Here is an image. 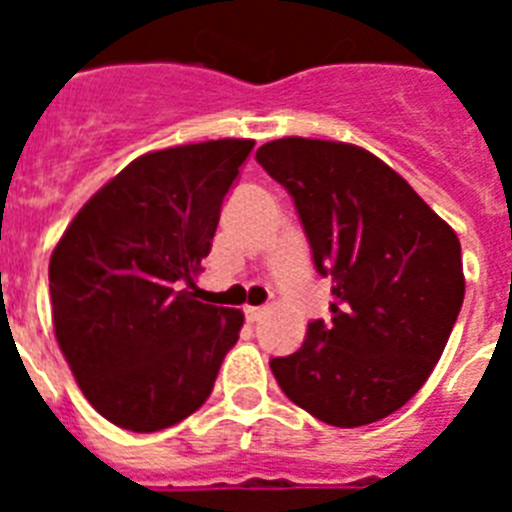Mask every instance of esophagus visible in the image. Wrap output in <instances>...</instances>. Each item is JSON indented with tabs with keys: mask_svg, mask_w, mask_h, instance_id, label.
Listing matches in <instances>:
<instances>
[{
	"mask_svg": "<svg viewBox=\"0 0 512 512\" xmlns=\"http://www.w3.org/2000/svg\"><path fill=\"white\" fill-rule=\"evenodd\" d=\"M266 315V307H246V320L248 323H259Z\"/></svg>",
	"mask_w": 512,
	"mask_h": 512,
	"instance_id": "esophagus-1",
	"label": "esophagus"
}]
</instances>
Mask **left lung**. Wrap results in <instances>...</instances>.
Here are the masks:
<instances>
[{"label": "left lung", "instance_id": "8db88e82", "mask_svg": "<svg viewBox=\"0 0 512 512\" xmlns=\"http://www.w3.org/2000/svg\"><path fill=\"white\" fill-rule=\"evenodd\" d=\"M256 161L295 200L333 318L312 320L295 354L269 366L289 400L336 428L400 410L451 336L464 269L454 230L374 153L279 138Z\"/></svg>", "mask_w": 512, "mask_h": 512}]
</instances>
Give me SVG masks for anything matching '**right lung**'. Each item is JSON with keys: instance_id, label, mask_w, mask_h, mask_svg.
I'll return each mask as SVG.
<instances>
[{"instance_id": "1", "label": "right lung", "mask_w": 512, "mask_h": 512, "mask_svg": "<svg viewBox=\"0 0 512 512\" xmlns=\"http://www.w3.org/2000/svg\"><path fill=\"white\" fill-rule=\"evenodd\" d=\"M253 140L223 138L135 158L53 248V328L81 392L133 433L179 423L210 397L243 312L197 300L225 194Z\"/></svg>"}]
</instances>
